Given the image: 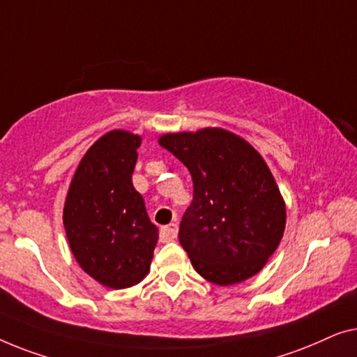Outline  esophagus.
<instances>
[{"label": "esophagus", "mask_w": 357, "mask_h": 357, "mask_svg": "<svg viewBox=\"0 0 357 357\" xmlns=\"http://www.w3.org/2000/svg\"><path fill=\"white\" fill-rule=\"evenodd\" d=\"M176 234H178V225L174 223L160 228V241H162V243H169V241L176 238Z\"/></svg>", "instance_id": "esophagus-1"}]
</instances>
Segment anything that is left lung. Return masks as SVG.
Segmentation results:
<instances>
[{
	"instance_id": "left-lung-1",
	"label": "left lung",
	"mask_w": 357,
	"mask_h": 357,
	"mask_svg": "<svg viewBox=\"0 0 357 357\" xmlns=\"http://www.w3.org/2000/svg\"><path fill=\"white\" fill-rule=\"evenodd\" d=\"M158 144L192 176V204L178 238L195 272L223 286L260 272L286 222L284 202L264 158L225 129L167 134Z\"/></svg>"
}]
</instances>
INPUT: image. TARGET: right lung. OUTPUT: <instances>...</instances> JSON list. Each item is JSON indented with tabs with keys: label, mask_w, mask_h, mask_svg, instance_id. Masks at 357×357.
Returning a JSON list of instances; mask_svg holds the SVG:
<instances>
[{
	"label": "right lung",
	"mask_w": 357,
	"mask_h": 357,
	"mask_svg": "<svg viewBox=\"0 0 357 357\" xmlns=\"http://www.w3.org/2000/svg\"><path fill=\"white\" fill-rule=\"evenodd\" d=\"M140 137L112 130L80 160L64 204L63 222L85 273L123 289L147 277L158 228L132 185Z\"/></svg>",
	"instance_id": "add662e5"
}]
</instances>
